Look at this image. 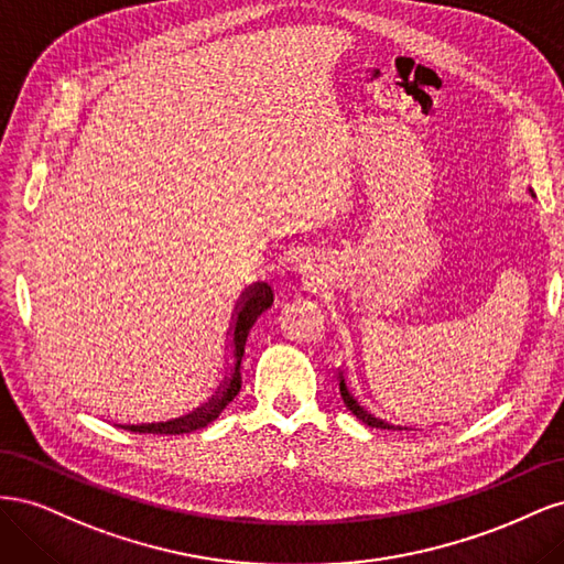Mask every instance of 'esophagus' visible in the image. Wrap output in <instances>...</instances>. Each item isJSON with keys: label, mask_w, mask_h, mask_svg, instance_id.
Listing matches in <instances>:
<instances>
[{"label": "esophagus", "mask_w": 564, "mask_h": 564, "mask_svg": "<svg viewBox=\"0 0 564 564\" xmlns=\"http://www.w3.org/2000/svg\"><path fill=\"white\" fill-rule=\"evenodd\" d=\"M294 270L303 286L317 289L324 280V256L315 249H301L294 253Z\"/></svg>", "instance_id": "1"}]
</instances>
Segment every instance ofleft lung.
I'll list each match as a JSON object with an SVG mask.
<instances>
[{
    "label": "left lung",
    "mask_w": 564,
    "mask_h": 564,
    "mask_svg": "<svg viewBox=\"0 0 564 564\" xmlns=\"http://www.w3.org/2000/svg\"><path fill=\"white\" fill-rule=\"evenodd\" d=\"M532 195H534V193H532ZM338 388H340V398H344V404L350 409V412H352L357 419H360L362 423H367L369 429L402 431V425H392L390 421H386V419L377 416L373 412H369V409L362 404L360 395H355V390L348 386V381H346V377H344V371L338 373ZM404 431H406V425H404Z\"/></svg>",
    "instance_id": "8db88e82"
}]
</instances>
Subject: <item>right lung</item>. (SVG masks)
I'll use <instances>...</instances> for the list:
<instances>
[{
    "instance_id": "add662e5",
    "label": "right lung",
    "mask_w": 564,
    "mask_h": 564,
    "mask_svg": "<svg viewBox=\"0 0 564 564\" xmlns=\"http://www.w3.org/2000/svg\"><path fill=\"white\" fill-rule=\"evenodd\" d=\"M272 286L268 282H253L247 292L242 294L240 303L235 308V317L228 332V344H226V367L224 373H220L218 383L202 398V402L193 404V409H187L183 416L176 419H166L160 423H139V425H122V429L131 433H152V435H183V433H193L209 425L212 421L218 419V414L235 400L237 392L242 388V355L247 346V336L249 329L253 327V322L259 319L261 313H265L272 305Z\"/></svg>"
}]
</instances>
